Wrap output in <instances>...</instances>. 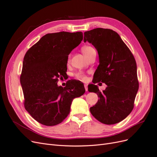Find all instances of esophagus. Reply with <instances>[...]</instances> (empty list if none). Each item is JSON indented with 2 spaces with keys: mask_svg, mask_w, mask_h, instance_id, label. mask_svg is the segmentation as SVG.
Instances as JSON below:
<instances>
[{
  "mask_svg": "<svg viewBox=\"0 0 157 157\" xmlns=\"http://www.w3.org/2000/svg\"><path fill=\"white\" fill-rule=\"evenodd\" d=\"M84 86H85V90H86V91H88V86H87V85H84Z\"/></svg>",
  "mask_w": 157,
  "mask_h": 157,
  "instance_id": "1",
  "label": "esophagus"
}]
</instances>
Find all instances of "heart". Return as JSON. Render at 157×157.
<instances>
[{
  "mask_svg": "<svg viewBox=\"0 0 157 157\" xmlns=\"http://www.w3.org/2000/svg\"><path fill=\"white\" fill-rule=\"evenodd\" d=\"M94 50V48L93 47H92V46H85L84 47L82 48V52L84 54V55L87 57L90 54L91 52ZM76 76L78 78H79L81 80H83V81H85L86 79V75L83 74V73H79L76 75Z\"/></svg>",
  "mask_w": 157,
  "mask_h": 157,
  "instance_id": "obj_1",
  "label": "heart"
}]
</instances>
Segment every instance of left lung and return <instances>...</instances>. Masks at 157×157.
<instances>
[{
  "instance_id": "1",
  "label": "left lung",
  "mask_w": 157,
  "mask_h": 157,
  "mask_svg": "<svg viewBox=\"0 0 157 157\" xmlns=\"http://www.w3.org/2000/svg\"><path fill=\"white\" fill-rule=\"evenodd\" d=\"M83 40L93 45L99 56L92 82L108 85L103 92L94 84L88 86V90L99 97L90 111L104 124H117L134 107L139 86L135 57L119 35L110 29L98 28L85 32Z\"/></svg>"
}]
</instances>
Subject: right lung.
Segmentation results:
<instances>
[{"instance_id":"right-lung-1","label":"right lung","mask_w":157,"mask_h":157,"mask_svg":"<svg viewBox=\"0 0 157 157\" xmlns=\"http://www.w3.org/2000/svg\"><path fill=\"white\" fill-rule=\"evenodd\" d=\"M83 37L82 32L48 33L26 53L20 78L25 107L39 123H61L71 111L72 100L85 93L83 83L77 81L70 80L65 88L57 84L66 74L68 55Z\"/></svg>"}]
</instances>
